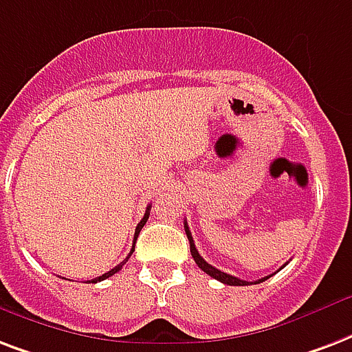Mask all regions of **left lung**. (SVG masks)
<instances>
[{
  "label": "left lung",
  "instance_id": "8db88e82",
  "mask_svg": "<svg viewBox=\"0 0 352 352\" xmlns=\"http://www.w3.org/2000/svg\"><path fill=\"white\" fill-rule=\"evenodd\" d=\"M184 230H186V236L188 240H190V251H192V256H194L195 264L199 265L201 270L206 273V275H210L212 278H216V280H219V283L223 284H229V286H249V284H260L264 283V280H267V278L272 277H262L258 278V280H254V283H248V280H241V278L234 277V275H229V273H223L221 270H218V267H214V265H210L208 262H206L203 256L199 254V251L195 249V243H194V238H192V232H190V229H188V223H184Z\"/></svg>",
  "mask_w": 352,
  "mask_h": 352
}]
</instances>
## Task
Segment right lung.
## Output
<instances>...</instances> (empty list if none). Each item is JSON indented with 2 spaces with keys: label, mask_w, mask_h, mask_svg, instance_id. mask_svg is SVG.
I'll return each instance as SVG.
<instances>
[{
  "label": "right lung",
  "mask_w": 352,
  "mask_h": 352,
  "mask_svg": "<svg viewBox=\"0 0 352 352\" xmlns=\"http://www.w3.org/2000/svg\"><path fill=\"white\" fill-rule=\"evenodd\" d=\"M149 210H151V205L147 206V210H146V214H144V218H142V221H140V223L136 225V230H134V241H133V249H131V253H129V256H127V258L123 260V262H120V264H118L116 267H112L111 272L103 273V275H101V277H96V278H92V280H88V283H92V284H96V283H101V280H104V278L112 277V275H114V273H118V272H120V270H122V267H123V264H125V262H127V260L131 258V254H133V251H134V243H136V238H138V234H140L142 227H144V225H146L147 218H149Z\"/></svg>",
  "instance_id": "1"
}]
</instances>
